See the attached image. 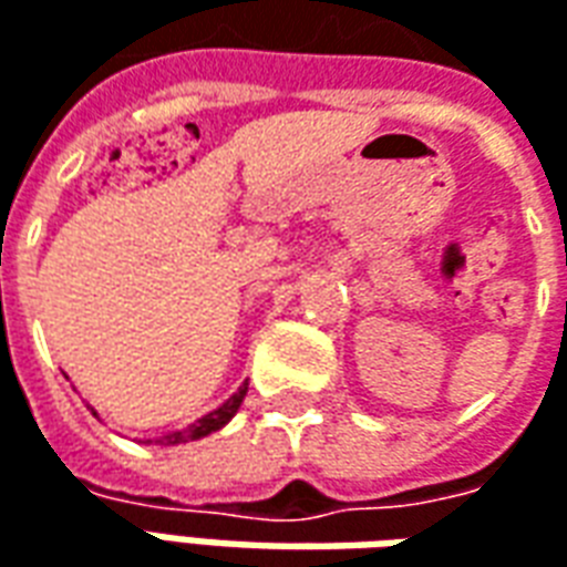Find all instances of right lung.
<instances>
[{
  "mask_svg": "<svg viewBox=\"0 0 567 567\" xmlns=\"http://www.w3.org/2000/svg\"><path fill=\"white\" fill-rule=\"evenodd\" d=\"M245 393H248V383H243V386H239V393L229 395L227 402L217 408V411L205 414L202 421H196L193 426H187V430H181V433L165 435V439H159V442H162V445H181V442H193V439H202V435L217 433V430H220V426H224V423H227L229 417H233V414L239 411Z\"/></svg>",
  "mask_w": 567,
  "mask_h": 567,
  "instance_id": "add662e5",
  "label": "right lung"
}]
</instances>
